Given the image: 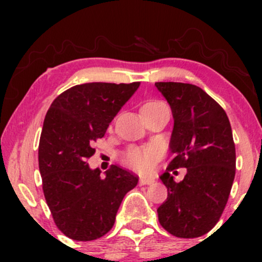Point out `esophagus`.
<instances>
[{"instance_id":"34e87169","label":"esophagus","mask_w":262,"mask_h":262,"mask_svg":"<svg viewBox=\"0 0 262 262\" xmlns=\"http://www.w3.org/2000/svg\"><path fill=\"white\" fill-rule=\"evenodd\" d=\"M155 182V180L152 177H140V185H152Z\"/></svg>"}]
</instances>
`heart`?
Listing matches in <instances>:
<instances>
[{"mask_svg": "<svg viewBox=\"0 0 262 262\" xmlns=\"http://www.w3.org/2000/svg\"><path fill=\"white\" fill-rule=\"evenodd\" d=\"M159 104H162V102L159 101H146L143 103L141 110L150 107H156ZM160 155L159 149L154 148V146H146V148H134L129 150V152L125 156V162L128 166L133 167L135 170L146 171L154 165L156 159Z\"/></svg>", "mask_w": 262, "mask_h": 262, "instance_id": "1", "label": "heart"}]
</instances>
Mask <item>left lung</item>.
I'll return each mask as SVG.
<instances>
[{
    "label": "left lung",
    "mask_w": 262,
    "mask_h": 262,
    "mask_svg": "<svg viewBox=\"0 0 262 262\" xmlns=\"http://www.w3.org/2000/svg\"><path fill=\"white\" fill-rule=\"evenodd\" d=\"M173 117L170 151L173 155L160 180L167 198L158 208L159 222L177 237L202 236L218 223L235 177V145L227 113L201 87L156 82ZM186 167L175 183L169 170Z\"/></svg>",
    "instance_id": "8db88e82"
}]
</instances>
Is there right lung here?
I'll return each instance as SVG.
<instances>
[{
    "label": "right lung",
    "mask_w": 262,
    "mask_h": 262,
    "mask_svg": "<svg viewBox=\"0 0 262 262\" xmlns=\"http://www.w3.org/2000/svg\"><path fill=\"white\" fill-rule=\"evenodd\" d=\"M140 82H90L66 90L45 116L39 140V171L45 201L59 228L77 242H90L112 229L117 212L138 177L113 165L102 176L86 160L92 143L106 133Z\"/></svg>",
    "instance_id": "right-lung-1"
}]
</instances>
